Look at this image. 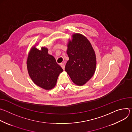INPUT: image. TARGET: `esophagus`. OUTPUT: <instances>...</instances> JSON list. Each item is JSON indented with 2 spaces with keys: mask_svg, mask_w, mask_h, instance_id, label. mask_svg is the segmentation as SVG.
<instances>
[{
  "mask_svg": "<svg viewBox=\"0 0 132 132\" xmlns=\"http://www.w3.org/2000/svg\"><path fill=\"white\" fill-rule=\"evenodd\" d=\"M61 66L62 68L63 69H65V64H64V63H61Z\"/></svg>",
  "mask_w": 132,
  "mask_h": 132,
  "instance_id": "1",
  "label": "esophagus"
}]
</instances>
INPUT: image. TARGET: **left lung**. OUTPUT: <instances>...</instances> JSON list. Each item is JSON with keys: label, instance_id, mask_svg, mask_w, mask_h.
Masks as SVG:
<instances>
[{"label": "left lung", "instance_id": "left-lung-1", "mask_svg": "<svg viewBox=\"0 0 132 132\" xmlns=\"http://www.w3.org/2000/svg\"><path fill=\"white\" fill-rule=\"evenodd\" d=\"M68 44L69 57L65 70L71 80L78 86L86 83L95 72L96 54L90 42L84 35L75 34Z\"/></svg>", "mask_w": 132, "mask_h": 132}]
</instances>
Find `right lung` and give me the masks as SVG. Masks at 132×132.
I'll list each match as a JSON object with an SVG mask.
<instances>
[{"mask_svg": "<svg viewBox=\"0 0 132 132\" xmlns=\"http://www.w3.org/2000/svg\"><path fill=\"white\" fill-rule=\"evenodd\" d=\"M30 77L35 84L44 89L50 90L56 85L58 77L63 71L55 58L48 54V50L35 47L30 51L27 60Z\"/></svg>", "mask_w": 132, "mask_h": 132, "instance_id": "1", "label": "right lung"}]
</instances>
